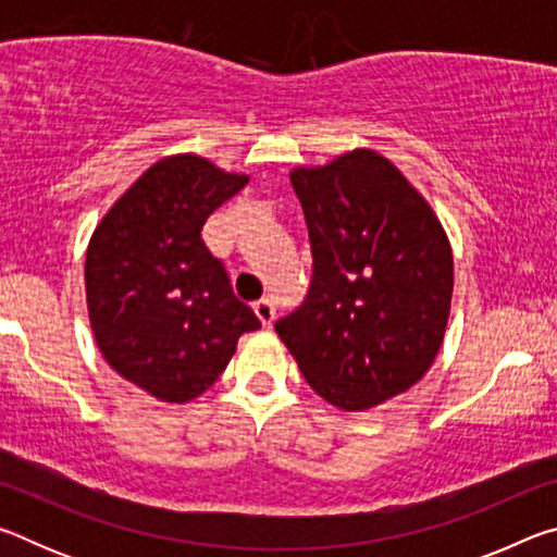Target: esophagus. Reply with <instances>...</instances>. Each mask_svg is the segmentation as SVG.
Returning <instances> with one entry per match:
<instances>
[{"instance_id":"obj_1","label":"esophagus","mask_w":557,"mask_h":557,"mask_svg":"<svg viewBox=\"0 0 557 557\" xmlns=\"http://www.w3.org/2000/svg\"><path fill=\"white\" fill-rule=\"evenodd\" d=\"M256 314L260 317L262 324L270 326L272 319H275V305H272V299H268V297L258 299V301H256Z\"/></svg>"}]
</instances>
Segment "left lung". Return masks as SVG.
<instances>
[{"label":"left lung","mask_w":557,"mask_h":557,"mask_svg":"<svg viewBox=\"0 0 557 557\" xmlns=\"http://www.w3.org/2000/svg\"><path fill=\"white\" fill-rule=\"evenodd\" d=\"M289 178L312 243V280L275 332L324 400L369 410L435 361L455 287L449 240L428 201L371 149Z\"/></svg>","instance_id":"8db88e82"}]
</instances>
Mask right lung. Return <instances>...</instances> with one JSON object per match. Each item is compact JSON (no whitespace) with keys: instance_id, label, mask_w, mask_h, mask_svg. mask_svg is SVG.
Listing matches in <instances>:
<instances>
[{"instance_id":"1","label":"right lung","mask_w":557,"mask_h":557,"mask_svg":"<svg viewBox=\"0 0 557 557\" xmlns=\"http://www.w3.org/2000/svg\"><path fill=\"white\" fill-rule=\"evenodd\" d=\"M248 176L196 154L149 166L92 233L86 256L90 326L122 379L164 403H186L225 371L256 312L233 295L201 238L209 215Z\"/></svg>"}]
</instances>
